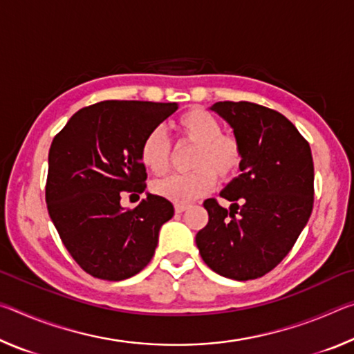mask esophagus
<instances>
[{
	"label": "esophagus",
	"instance_id": "1",
	"mask_svg": "<svg viewBox=\"0 0 354 354\" xmlns=\"http://www.w3.org/2000/svg\"><path fill=\"white\" fill-rule=\"evenodd\" d=\"M187 207H189L187 205H175V212L176 214H183Z\"/></svg>",
	"mask_w": 354,
	"mask_h": 354
}]
</instances>
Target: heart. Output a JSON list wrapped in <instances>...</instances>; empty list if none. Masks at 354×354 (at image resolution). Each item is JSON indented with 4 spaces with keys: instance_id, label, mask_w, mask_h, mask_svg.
Wrapping results in <instances>:
<instances>
[{
    "instance_id": "1",
    "label": "heart",
    "mask_w": 354,
    "mask_h": 354,
    "mask_svg": "<svg viewBox=\"0 0 354 354\" xmlns=\"http://www.w3.org/2000/svg\"><path fill=\"white\" fill-rule=\"evenodd\" d=\"M178 145H192L195 151L190 158L187 175H171L153 184V192L175 205H187L206 195L217 178L230 181L241 170L243 148L234 134L221 133L217 117L201 107L183 112L175 123ZM171 142L160 129H151L140 143V160L153 175H164L171 164Z\"/></svg>"
}]
</instances>
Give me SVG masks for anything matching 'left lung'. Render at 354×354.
<instances>
[{
	"label": "left lung",
	"instance_id": "1",
	"mask_svg": "<svg viewBox=\"0 0 354 354\" xmlns=\"http://www.w3.org/2000/svg\"><path fill=\"white\" fill-rule=\"evenodd\" d=\"M242 143L241 175L203 206L207 225L195 241L203 261L225 278L248 281L272 272L295 245L314 206V162L308 140L290 120L248 101H218Z\"/></svg>",
	"mask_w": 354,
	"mask_h": 354
}]
</instances>
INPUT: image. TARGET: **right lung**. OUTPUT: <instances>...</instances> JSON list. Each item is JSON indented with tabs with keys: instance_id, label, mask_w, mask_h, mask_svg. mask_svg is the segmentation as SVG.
<instances>
[{
	"instance_id": "add662e5",
	"label": "right lung",
	"mask_w": 354,
	"mask_h": 354,
	"mask_svg": "<svg viewBox=\"0 0 354 354\" xmlns=\"http://www.w3.org/2000/svg\"><path fill=\"white\" fill-rule=\"evenodd\" d=\"M178 109V103L100 101L82 107L53 139L45 200L62 243L93 278L122 281L148 266L159 230L175 209L147 195L123 209V195L147 189L140 143Z\"/></svg>"
}]
</instances>
